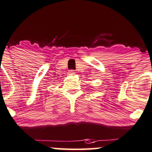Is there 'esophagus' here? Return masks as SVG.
I'll return each instance as SVG.
<instances>
[{"mask_svg":"<svg viewBox=\"0 0 152 152\" xmlns=\"http://www.w3.org/2000/svg\"><path fill=\"white\" fill-rule=\"evenodd\" d=\"M75 73H76V72H75V70H69V72H68L69 75H74Z\"/></svg>","mask_w":152,"mask_h":152,"instance_id":"esophagus-1","label":"esophagus"}]
</instances>
